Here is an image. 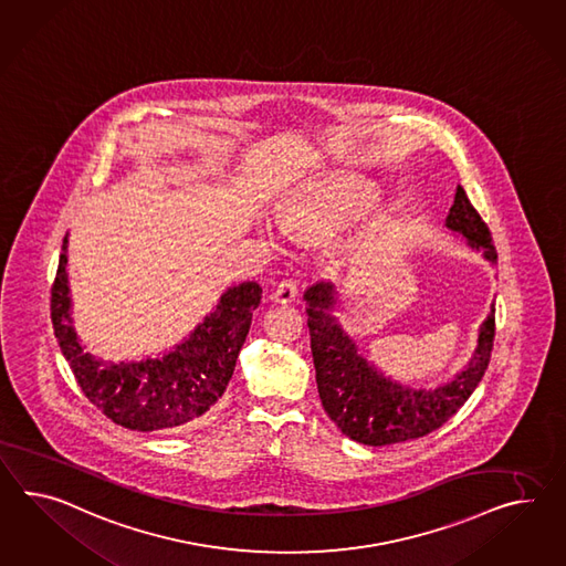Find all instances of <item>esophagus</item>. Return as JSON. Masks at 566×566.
<instances>
[{
    "instance_id": "1",
    "label": "esophagus",
    "mask_w": 566,
    "mask_h": 566,
    "mask_svg": "<svg viewBox=\"0 0 566 566\" xmlns=\"http://www.w3.org/2000/svg\"><path fill=\"white\" fill-rule=\"evenodd\" d=\"M297 295H300L297 285L293 281H283L276 287L275 293H273V300H275L276 304H291V302L297 300Z\"/></svg>"
}]
</instances>
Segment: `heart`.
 <instances>
[{
  "label": "heart",
  "mask_w": 566,
  "mask_h": 566,
  "mask_svg": "<svg viewBox=\"0 0 566 566\" xmlns=\"http://www.w3.org/2000/svg\"><path fill=\"white\" fill-rule=\"evenodd\" d=\"M365 203L357 195L340 187H314L300 190L276 211V228L287 235L331 233L348 219L357 218ZM334 247V252H338Z\"/></svg>",
  "instance_id": "b5f03b06"
}]
</instances>
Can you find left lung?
<instances>
[{
    "mask_svg": "<svg viewBox=\"0 0 566 566\" xmlns=\"http://www.w3.org/2000/svg\"><path fill=\"white\" fill-rule=\"evenodd\" d=\"M446 228L468 248L496 264V250L486 223L458 187ZM312 357L319 400L334 424L363 446H391L429 436L451 419L476 390L484 376L494 340V305L480 324L472 359L448 384L415 388L386 376L369 361L353 336L334 316L338 291L333 281H318L304 293Z\"/></svg>",
    "mask_w": 566,
    "mask_h": 566,
    "instance_id": "left-lung-1",
    "label": "left lung"
}]
</instances>
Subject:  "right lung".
Instances as JSON below:
<instances>
[{
  "instance_id": "1",
  "label": "right lung",
  "mask_w": 566,
  "mask_h": 566,
  "mask_svg": "<svg viewBox=\"0 0 566 566\" xmlns=\"http://www.w3.org/2000/svg\"><path fill=\"white\" fill-rule=\"evenodd\" d=\"M51 290V319L63 357L92 405L130 431L182 429L203 420L232 379L262 290L254 281L232 285L178 345L156 357L106 361L87 353L73 328L67 279V235Z\"/></svg>"
}]
</instances>
